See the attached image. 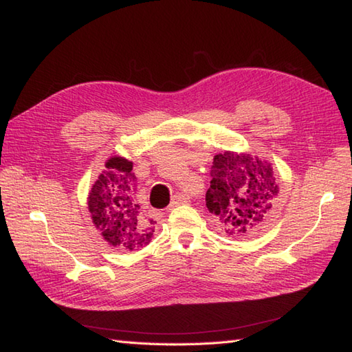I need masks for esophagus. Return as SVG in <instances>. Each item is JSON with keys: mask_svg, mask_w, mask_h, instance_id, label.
Segmentation results:
<instances>
[{"mask_svg": "<svg viewBox=\"0 0 352 352\" xmlns=\"http://www.w3.org/2000/svg\"><path fill=\"white\" fill-rule=\"evenodd\" d=\"M189 203V197L184 195V193H175L174 195V199H172L170 203V208H174L177 206H182V204H188Z\"/></svg>", "mask_w": 352, "mask_h": 352, "instance_id": "1", "label": "esophagus"}]
</instances>
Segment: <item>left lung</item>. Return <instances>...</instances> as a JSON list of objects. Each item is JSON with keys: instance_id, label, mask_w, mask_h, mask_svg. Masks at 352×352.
I'll return each instance as SVG.
<instances>
[{"instance_id": "1", "label": "left lung", "mask_w": 352, "mask_h": 352, "mask_svg": "<svg viewBox=\"0 0 352 352\" xmlns=\"http://www.w3.org/2000/svg\"><path fill=\"white\" fill-rule=\"evenodd\" d=\"M210 175L206 206L223 233L246 236L263 226L280 192L271 163L250 153L223 151L213 157Z\"/></svg>"}]
</instances>
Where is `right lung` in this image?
<instances>
[{
	"label": "right lung",
	"instance_id": "1",
	"mask_svg": "<svg viewBox=\"0 0 352 352\" xmlns=\"http://www.w3.org/2000/svg\"><path fill=\"white\" fill-rule=\"evenodd\" d=\"M133 162L113 155L87 197L94 226L116 250L133 251L151 242L154 228L134 197Z\"/></svg>",
	"mask_w": 352,
	"mask_h": 352
}]
</instances>
